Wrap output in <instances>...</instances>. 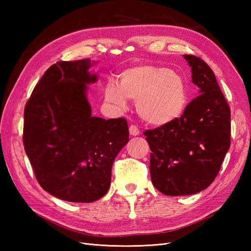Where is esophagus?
I'll return each instance as SVG.
<instances>
[{
    "label": "esophagus",
    "instance_id": "obj_1",
    "mask_svg": "<svg viewBox=\"0 0 251 251\" xmlns=\"http://www.w3.org/2000/svg\"><path fill=\"white\" fill-rule=\"evenodd\" d=\"M128 130H130V134L132 136H138L140 134V131H139V128L137 127V126L132 125V126H130V127H128Z\"/></svg>",
    "mask_w": 251,
    "mask_h": 251
}]
</instances>
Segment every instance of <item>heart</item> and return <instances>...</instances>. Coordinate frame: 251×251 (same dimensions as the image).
<instances>
[{
	"label": "heart",
	"mask_w": 251,
	"mask_h": 251,
	"mask_svg": "<svg viewBox=\"0 0 251 251\" xmlns=\"http://www.w3.org/2000/svg\"><path fill=\"white\" fill-rule=\"evenodd\" d=\"M105 100L116 109L127 108L126 100L137 101L140 117L151 126H164L179 118L186 105V91L180 75L168 68L136 66L120 74L118 86L108 82Z\"/></svg>",
	"instance_id": "b5f03b06"
}]
</instances>
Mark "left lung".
I'll use <instances>...</instances> for the list:
<instances>
[{"label": "left lung", "instance_id": "1", "mask_svg": "<svg viewBox=\"0 0 251 251\" xmlns=\"http://www.w3.org/2000/svg\"><path fill=\"white\" fill-rule=\"evenodd\" d=\"M200 95L180 118L148 130L151 183L166 196H186L207 188L230 147V109L215 73L200 57L185 54Z\"/></svg>", "mask_w": 251, "mask_h": 251}]
</instances>
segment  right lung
<instances>
[{
    "mask_svg": "<svg viewBox=\"0 0 251 251\" xmlns=\"http://www.w3.org/2000/svg\"><path fill=\"white\" fill-rule=\"evenodd\" d=\"M89 58L52 65L24 111L23 142L37 182L50 195L90 203L107 194L114 159L128 141L125 118L91 115Z\"/></svg>",
    "mask_w": 251,
    "mask_h": 251,
    "instance_id": "add662e5",
    "label": "right lung"
}]
</instances>
